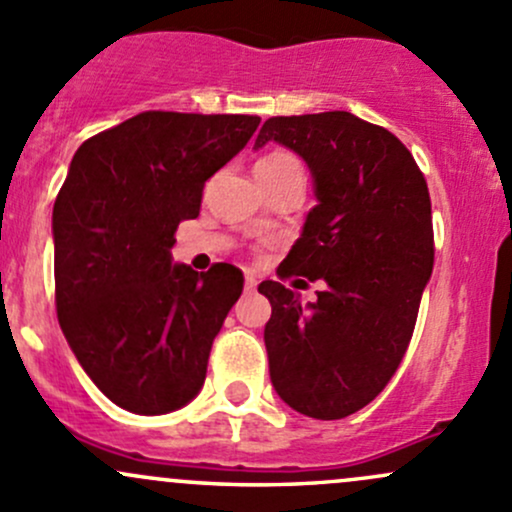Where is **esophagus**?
Masks as SVG:
<instances>
[{
  "label": "esophagus",
  "mask_w": 512,
  "mask_h": 512,
  "mask_svg": "<svg viewBox=\"0 0 512 512\" xmlns=\"http://www.w3.org/2000/svg\"><path fill=\"white\" fill-rule=\"evenodd\" d=\"M245 287L250 289V292H252V289H257V277L252 272L245 274Z\"/></svg>",
  "instance_id": "1"
}]
</instances>
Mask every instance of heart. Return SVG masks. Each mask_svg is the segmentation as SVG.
Masks as SVG:
<instances>
[{
	"mask_svg": "<svg viewBox=\"0 0 512 512\" xmlns=\"http://www.w3.org/2000/svg\"><path fill=\"white\" fill-rule=\"evenodd\" d=\"M257 169H284V166H299V161L292 157V154H284V152H272L267 157H262L257 161Z\"/></svg>",
	"mask_w": 512,
	"mask_h": 512,
	"instance_id": "heart-1",
	"label": "heart"
}]
</instances>
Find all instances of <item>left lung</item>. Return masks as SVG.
I'll list each match as a JSON object with an SVG mask.
<instances>
[{
    "mask_svg": "<svg viewBox=\"0 0 512 512\" xmlns=\"http://www.w3.org/2000/svg\"><path fill=\"white\" fill-rule=\"evenodd\" d=\"M277 142L309 166L316 206L282 262L326 287L301 306L284 284L262 282L270 380L292 410L341 419L390 383L432 277L427 181L405 144L351 112L270 117L255 149Z\"/></svg>",
    "mask_w": 512,
    "mask_h": 512,
    "instance_id": "obj_1",
    "label": "left lung"
}]
</instances>
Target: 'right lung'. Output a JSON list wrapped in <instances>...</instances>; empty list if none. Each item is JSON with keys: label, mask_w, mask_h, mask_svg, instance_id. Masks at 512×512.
I'll use <instances>...</instances> for the list:
<instances>
[{"label": "right lung", "mask_w": 512, "mask_h": 512, "mask_svg": "<svg viewBox=\"0 0 512 512\" xmlns=\"http://www.w3.org/2000/svg\"><path fill=\"white\" fill-rule=\"evenodd\" d=\"M260 117L142 112L73 154L53 203L56 311L95 387L122 410L166 414L201 392L242 272L174 262L176 228Z\"/></svg>", "instance_id": "right-lung-1"}]
</instances>
